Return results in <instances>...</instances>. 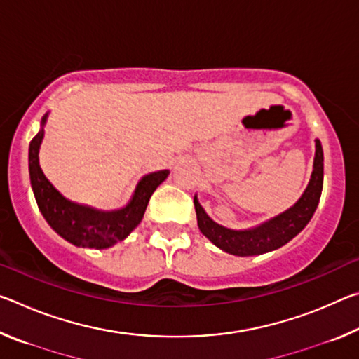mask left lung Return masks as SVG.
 Wrapping results in <instances>:
<instances>
[{
    "instance_id": "8db88e82",
    "label": "left lung",
    "mask_w": 359,
    "mask_h": 359,
    "mask_svg": "<svg viewBox=\"0 0 359 359\" xmlns=\"http://www.w3.org/2000/svg\"><path fill=\"white\" fill-rule=\"evenodd\" d=\"M315 147H317V150H315L311 182H309L306 191L302 193L299 201L293 208L263 223L258 228L248 231H233L223 228L212 220L201 208V204L198 203V199L194 198V209H196L198 226L201 229V233L210 242H214L218 248H222L223 252L236 255V257L261 255L287 244L311 222L320 201L321 188H323V149H321L318 139L315 141Z\"/></svg>"
}]
</instances>
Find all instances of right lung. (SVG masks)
Listing matches in <instances>:
<instances>
[{
    "mask_svg": "<svg viewBox=\"0 0 359 359\" xmlns=\"http://www.w3.org/2000/svg\"><path fill=\"white\" fill-rule=\"evenodd\" d=\"M46 117L42 118V123ZM44 133L39 131L29 142V179L36 203L47 223L57 233L77 247L107 248L123 241L139 223L147 209L151 194L168 177L169 171L145 175L139 182L126 208L115 212H100L71 203L53 187L39 166V145Z\"/></svg>",
    "mask_w": 359,
    "mask_h": 359,
    "instance_id": "add662e5",
    "label": "right lung"
}]
</instances>
